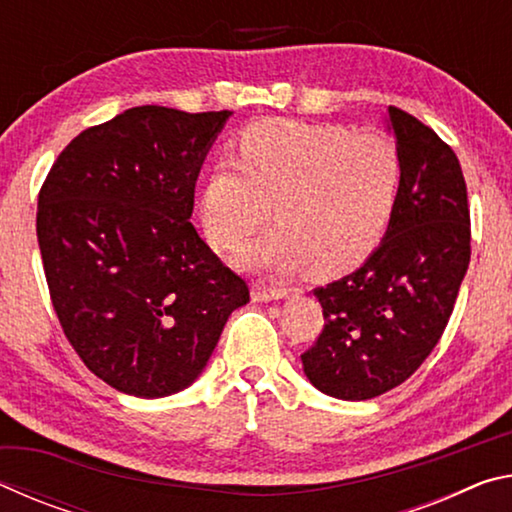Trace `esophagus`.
I'll use <instances>...</instances> for the list:
<instances>
[{
	"label": "esophagus",
	"mask_w": 512,
	"mask_h": 512,
	"mask_svg": "<svg viewBox=\"0 0 512 512\" xmlns=\"http://www.w3.org/2000/svg\"><path fill=\"white\" fill-rule=\"evenodd\" d=\"M287 298V289L284 287H268V284H255L253 287V300L255 302H271V300H282Z\"/></svg>",
	"instance_id": "34e87169"
}]
</instances>
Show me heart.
<instances>
[{
  "instance_id": "heart-1",
  "label": "heart",
  "mask_w": 512,
  "mask_h": 512,
  "mask_svg": "<svg viewBox=\"0 0 512 512\" xmlns=\"http://www.w3.org/2000/svg\"><path fill=\"white\" fill-rule=\"evenodd\" d=\"M241 160L214 164L201 216L214 246L230 248L277 221L241 250L248 266L289 273L311 262L336 273L366 259L384 239L402 189L397 146L377 133L271 119L239 140Z\"/></svg>"
}]
</instances>
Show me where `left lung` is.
<instances>
[{"label": "left lung", "mask_w": 512, "mask_h": 512, "mask_svg": "<svg viewBox=\"0 0 512 512\" xmlns=\"http://www.w3.org/2000/svg\"><path fill=\"white\" fill-rule=\"evenodd\" d=\"M388 131L404 171L391 225L357 271L314 289L325 327L300 357L311 384L336 400H372L422 366L470 264V207L456 153L400 108H388Z\"/></svg>", "instance_id": "left-lung-1"}]
</instances>
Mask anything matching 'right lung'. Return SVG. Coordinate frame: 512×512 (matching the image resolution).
Wrapping results in <instances>:
<instances>
[{
  "mask_svg": "<svg viewBox=\"0 0 512 512\" xmlns=\"http://www.w3.org/2000/svg\"><path fill=\"white\" fill-rule=\"evenodd\" d=\"M232 112L124 110L76 135L38 196V244L67 341L144 400L194 384L250 300L189 219L205 155Z\"/></svg>",
  "mask_w": 512,
  "mask_h": 512,
  "instance_id": "right-lung-1",
  "label": "right lung"
}]
</instances>
